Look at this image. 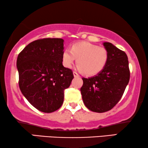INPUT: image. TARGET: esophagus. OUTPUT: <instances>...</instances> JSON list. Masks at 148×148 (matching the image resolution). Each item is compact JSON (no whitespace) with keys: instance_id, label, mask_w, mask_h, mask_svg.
Segmentation results:
<instances>
[{"instance_id":"1","label":"esophagus","mask_w":148,"mask_h":148,"mask_svg":"<svg viewBox=\"0 0 148 148\" xmlns=\"http://www.w3.org/2000/svg\"><path fill=\"white\" fill-rule=\"evenodd\" d=\"M73 76L75 77H79V75L77 73H76V72H75V71L73 72Z\"/></svg>"}]
</instances>
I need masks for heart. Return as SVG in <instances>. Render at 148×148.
<instances>
[{
  "label": "heart",
  "instance_id": "b5f03b06",
  "mask_svg": "<svg viewBox=\"0 0 148 148\" xmlns=\"http://www.w3.org/2000/svg\"><path fill=\"white\" fill-rule=\"evenodd\" d=\"M77 59V69L84 72L86 75L92 76L103 70L108 60V52L103 47L80 42L75 43L70 49L63 51L62 64L66 68H71Z\"/></svg>",
  "mask_w": 148,
  "mask_h": 148
}]
</instances>
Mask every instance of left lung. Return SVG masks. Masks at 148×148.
<instances>
[{"label":"left lung","mask_w":148,"mask_h":148,"mask_svg":"<svg viewBox=\"0 0 148 148\" xmlns=\"http://www.w3.org/2000/svg\"><path fill=\"white\" fill-rule=\"evenodd\" d=\"M103 46L108 52L105 68L95 76L82 78L80 89L86 107L97 113L107 112L118 103L130 79L126 53L109 42L103 43Z\"/></svg>","instance_id":"1"}]
</instances>
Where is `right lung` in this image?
Segmentation results:
<instances>
[{
  "label": "right lung",
  "mask_w": 148,
  "mask_h": 148,
  "mask_svg": "<svg viewBox=\"0 0 148 148\" xmlns=\"http://www.w3.org/2000/svg\"><path fill=\"white\" fill-rule=\"evenodd\" d=\"M63 51L64 40L47 38L29 43L18 56L20 90L42 112H53L62 106L64 90L74 77L62 65Z\"/></svg>",
  "instance_id": "obj_1"
}]
</instances>
